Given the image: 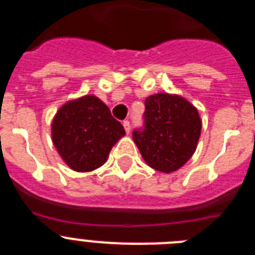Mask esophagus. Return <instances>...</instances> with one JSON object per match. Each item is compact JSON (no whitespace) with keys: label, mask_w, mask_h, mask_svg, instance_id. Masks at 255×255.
<instances>
[{"label":"esophagus","mask_w":255,"mask_h":255,"mask_svg":"<svg viewBox=\"0 0 255 255\" xmlns=\"http://www.w3.org/2000/svg\"><path fill=\"white\" fill-rule=\"evenodd\" d=\"M123 125H124V129H125L126 134H129V132H130V123H129V121H124Z\"/></svg>","instance_id":"34e87169"}]
</instances>
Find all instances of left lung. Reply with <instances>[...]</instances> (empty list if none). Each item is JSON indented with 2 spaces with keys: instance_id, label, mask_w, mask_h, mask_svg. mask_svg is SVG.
Masks as SVG:
<instances>
[{
  "instance_id": "left-lung-1",
  "label": "left lung",
  "mask_w": 255,
  "mask_h": 255,
  "mask_svg": "<svg viewBox=\"0 0 255 255\" xmlns=\"http://www.w3.org/2000/svg\"><path fill=\"white\" fill-rule=\"evenodd\" d=\"M143 131L132 139L149 167L171 173L182 167L198 147L202 120L197 107L179 94L155 93L145 100Z\"/></svg>"
}]
</instances>
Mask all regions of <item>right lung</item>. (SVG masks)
Segmentation results:
<instances>
[{
  "label": "right lung",
  "instance_id": "1",
  "mask_svg": "<svg viewBox=\"0 0 255 255\" xmlns=\"http://www.w3.org/2000/svg\"><path fill=\"white\" fill-rule=\"evenodd\" d=\"M124 135V126L94 94L67 101L51 124L52 143L62 161L76 172H91L105 164Z\"/></svg>",
  "mask_w": 255,
  "mask_h": 255
}]
</instances>
